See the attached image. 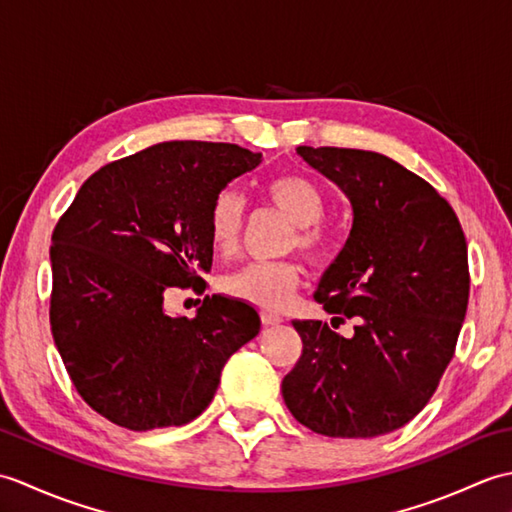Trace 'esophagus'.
Returning <instances> with one entry per match:
<instances>
[{"label":"esophagus","mask_w":512,"mask_h":512,"mask_svg":"<svg viewBox=\"0 0 512 512\" xmlns=\"http://www.w3.org/2000/svg\"><path fill=\"white\" fill-rule=\"evenodd\" d=\"M262 323L266 325V328H270V325H279L281 319L275 317V314H270V312H262Z\"/></svg>","instance_id":"esophagus-1"}]
</instances>
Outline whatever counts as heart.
I'll return each instance as SVG.
<instances>
[{"mask_svg": "<svg viewBox=\"0 0 512 512\" xmlns=\"http://www.w3.org/2000/svg\"><path fill=\"white\" fill-rule=\"evenodd\" d=\"M266 195L288 220L295 224L290 246L308 257L325 250V235L319 228L325 204L321 191L303 176H279L266 184ZM244 233V200L233 189H224L213 198L209 209V239L220 255H231ZM301 270L295 262H253L224 279L228 295L266 312H279L299 284Z\"/></svg>", "mask_w": 512, "mask_h": 512, "instance_id": "b5f03b06", "label": "heart"}]
</instances>
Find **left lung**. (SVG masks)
Listing matches in <instances>:
<instances>
[{
    "label": "left lung",
    "instance_id": "8db88e82",
    "mask_svg": "<svg viewBox=\"0 0 512 512\" xmlns=\"http://www.w3.org/2000/svg\"><path fill=\"white\" fill-rule=\"evenodd\" d=\"M297 154L352 204L350 237L314 299L358 325L345 339L328 323L292 321L303 350L281 394L321 436H383L418 416L453 358L471 284L464 231L427 180L383 154Z\"/></svg>",
    "mask_w": 512,
    "mask_h": 512
}]
</instances>
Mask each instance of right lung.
Segmentation results:
<instances>
[{"mask_svg":"<svg viewBox=\"0 0 512 512\" xmlns=\"http://www.w3.org/2000/svg\"><path fill=\"white\" fill-rule=\"evenodd\" d=\"M262 154L171 140L101 167L54 226L50 325L81 398L132 431L180 427L209 407L222 367L259 334L248 303L206 295L169 317V288H200L209 209Z\"/></svg>","mask_w":512,"mask_h":512,"instance_id":"1","label":"right lung"}]
</instances>
